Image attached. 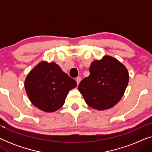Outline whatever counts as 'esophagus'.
<instances>
[{"instance_id":"34e87169","label":"esophagus","mask_w":152,"mask_h":152,"mask_svg":"<svg viewBox=\"0 0 152 152\" xmlns=\"http://www.w3.org/2000/svg\"><path fill=\"white\" fill-rule=\"evenodd\" d=\"M81 80H82V79H81L80 77H77L76 78V82H77V85L80 84Z\"/></svg>"}]
</instances>
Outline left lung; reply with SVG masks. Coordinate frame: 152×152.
Segmentation results:
<instances>
[{
    "instance_id": "1",
    "label": "left lung",
    "mask_w": 152,
    "mask_h": 152,
    "mask_svg": "<svg viewBox=\"0 0 152 152\" xmlns=\"http://www.w3.org/2000/svg\"><path fill=\"white\" fill-rule=\"evenodd\" d=\"M90 75L81 81L78 89L93 109L104 111L119 102L128 85L127 68L117 59L105 55L91 64Z\"/></svg>"
}]
</instances>
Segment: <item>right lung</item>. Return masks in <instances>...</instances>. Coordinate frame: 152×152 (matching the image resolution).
Returning <instances> with one entry per match:
<instances>
[{
	"label": "right lung",
	"mask_w": 152,
	"mask_h": 152,
	"mask_svg": "<svg viewBox=\"0 0 152 152\" xmlns=\"http://www.w3.org/2000/svg\"><path fill=\"white\" fill-rule=\"evenodd\" d=\"M29 99L41 111L53 113L64 104L66 97L77 83L55 62L42 61L35 66L25 80Z\"/></svg>",
	"instance_id": "add662e5"
}]
</instances>
